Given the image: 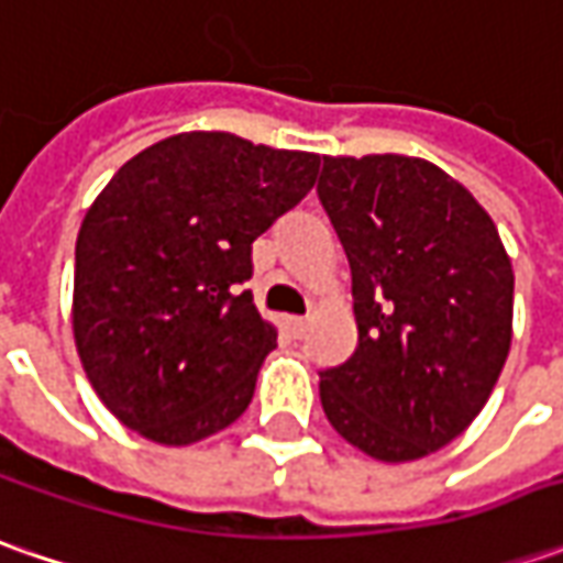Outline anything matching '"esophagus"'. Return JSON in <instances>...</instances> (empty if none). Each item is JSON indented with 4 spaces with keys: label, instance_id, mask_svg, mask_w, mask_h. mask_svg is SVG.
Segmentation results:
<instances>
[{
    "label": "esophagus",
    "instance_id": "esophagus-1",
    "mask_svg": "<svg viewBox=\"0 0 563 563\" xmlns=\"http://www.w3.org/2000/svg\"><path fill=\"white\" fill-rule=\"evenodd\" d=\"M282 329H285L291 338L307 335V322H303L300 316H285V319H282Z\"/></svg>",
    "mask_w": 563,
    "mask_h": 563
}]
</instances>
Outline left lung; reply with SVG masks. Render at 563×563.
Listing matches in <instances>:
<instances>
[{
  "instance_id": "8db88e82",
  "label": "left lung",
  "mask_w": 563,
  "mask_h": 563,
  "mask_svg": "<svg viewBox=\"0 0 563 563\" xmlns=\"http://www.w3.org/2000/svg\"><path fill=\"white\" fill-rule=\"evenodd\" d=\"M319 200L351 263L357 351L319 373L335 432L404 464L454 442L510 351L514 269L476 197L417 156H322Z\"/></svg>"
}]
</instances>
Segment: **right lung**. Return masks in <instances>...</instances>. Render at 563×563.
Listing matches in <instances>:
<instances>
[{"mask_svg": "<svg viewBox=\"0 0 563 563\" xmlns=\"http://www.w3.org/2000/svg\"><path fill=\"white\" fill-rule=\"evenodd\" d=\"M316 175V153L187 131L146 146L102 187L77 231L71 325L115 420L181 448L247 410L278 338L241 291L250 244Z\"/></svg>", "mask_w": 563, "mask_h": 563, "instance_id": "1", "label": "right lung"}]
</instances>
